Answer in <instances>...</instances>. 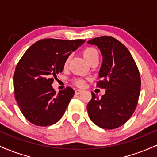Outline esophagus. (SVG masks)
Wrapping results in <instances>:
<instances>
[{
	"label": "esophagus",
	"instance_id": "34e87169",
	"mask_svg": "<svg viewBox=\"0 0 157 157\" xmlns=\"http://www.w3.org/2000/svg\"><path fill=\"white\" fill-rule=\"evenodd\" d=\"M82 90H81V89H77V90H75V94H77V95H78V94H80L82 92Z\"/></svg>",
	"mask_w": 157,
	"mask_h": 157
}]
</instances>
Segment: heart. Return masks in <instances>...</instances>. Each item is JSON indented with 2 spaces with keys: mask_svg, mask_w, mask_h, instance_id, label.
Instances as JSON below:
<instances>
[{
  "mask_svg": "<svg viewBox=\"0 0 157 157\" xmlns=\"http://www.w3.org/2000/svg\"><path fill=\"white\" fill-rule=\"evenodd\" d=\"M82 55L83 56L84 59L90 64L93 60H98L99 53L98 51L94 47H86L82 51ZM69 57H67L64 61L63 67L67 68L68 63H69ZM73 82L78 87H82L86 83V80L82 78H75L73 80Z\"/></svg>",
  "mask_w": 157,
  "mask_h": 157,
  "instance_id": "heart-1",
  "label": "heart"
}]
</instances>
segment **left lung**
Listing matches in <instances>:
<instances>
[{
  "instance_id": "8db88e82",
  "label": "left lung",
  "mask_w": 157,
  "mask_h": 157,
  "mask_svg": "<svg viewBox=\"0 0 157 157\" xmlns=\"http://www.w3.org/2000/svg\"><path fill=\"white\" fill-rule=\"evenodd\" d=\"M88 43L96 45L102 53L97 86L106 89L101 99L91 92L87 105L89 117L102 128H117L131 118L137 105L141 89L140 71L130 52L117 39L102 36Z\"/></svg>"
}]
</instances>
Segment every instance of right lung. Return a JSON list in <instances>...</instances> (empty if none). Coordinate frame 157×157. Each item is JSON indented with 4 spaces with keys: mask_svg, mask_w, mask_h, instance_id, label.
I'll return each mask as SVG.
<instances>
[{
    "mask_svg": "<svg viewBox=\"0 0 157 157\" xmlns=\"http://www.w3.org/2000/svg\"><path fill=\"white\" fill-rule=\"evenodd\" d=\"M84 40L46 38L26 50L14 74V91L20 110L27 120L37 126L52 125L60 120L75 91L66 87L56 94L52 84L63 70V63Z\"/></svg>",
    "mask_w": 157,
    "mask_h": 157,
    "instance_id": "add662e5",
    "label": "right lung"
}]
</instances>
